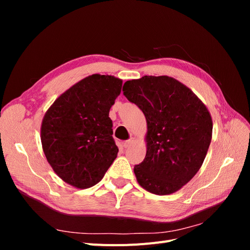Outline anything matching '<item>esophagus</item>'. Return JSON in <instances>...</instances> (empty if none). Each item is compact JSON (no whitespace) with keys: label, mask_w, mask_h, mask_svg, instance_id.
Here are the masks:
<instances>
[{"label":"esophagus","mask_w":250,"mask_h":250,"mask_svg":"<svg viewBox=\"0 0 250 250\" xmlns=\"http://www.w3.org/2000/svg\"><path fill=\"white\" fill-rule=\"evenodd\" d=\"M135 142V139L134 138H131V139H129L128 141H126L125 143H124V147L125 148H128V147H130L131 145H133V143Z\"/></svg>","instance_id":"esophagus-1"}]
</instances>
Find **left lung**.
<instances>
[{"label": "left lung", "mask_w": 250, "mask_h": 250, "mask_svg": "<svg viewBox=\"0 0 250 250\" xmlns=\"http://www.w3.org/2000/svg\"><path fill=\"white\" fill-rule=\"evenodd\" d=\"M124 96L147 122L144 161L133 171L139 185L155 195L180 190L199 171L213 133V120L199 98L169 76L128 80Z\"/></svg>", "instance_id": "obj_1"}]
</instances>
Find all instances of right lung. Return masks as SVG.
<instances>
[{"label":"right lung","instance_id":"1","mask_svg":"<svg viewBox=\"0 0 250 250\" xmlns=\"http://www.w3.org/2000/svg\"><path fill=\"white\" fill-rule=\"evenodd\" d=\"M123 80L94 74L75 83L46 111L41 127L43 153L64 183L88 188L103 178L118 155L109 109Z\"/></svg>","mask_w":250,"mask_h":250}]
</instances>
